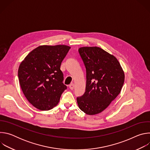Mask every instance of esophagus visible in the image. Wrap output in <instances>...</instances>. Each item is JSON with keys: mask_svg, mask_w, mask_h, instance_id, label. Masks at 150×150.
Returning <instances> with one entry per match:
<instances>
[{"mask_svg": "<svg viewBox=\"0 0 150 150\" xmlns=\"http://www.w3.org/2000/svg\"><path fill=\"white\" fill-rule=\"evenodd\" d=\"M74 86H75V85H74V83H71V84L69 85V88L71 90H73L74 88Z\"/></svg>", "mask_w": 150, "mask_h": 150, "instance_id": "obj_1", "label": "esophagus"}]
</instances>
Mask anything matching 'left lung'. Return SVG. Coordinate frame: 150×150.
I'll list each match as a JSON object with an SVG mask.
<instances>
[{
    "instance_id": "1",
    "label": "left lung",
    "mask_w": 150,
    "mask_h": 150,
    "mask_svg": "<svg viewBox=\"0 0 150 150\" xmlns=\"http://www.w3.org/2000/svg\"><path fill=\"white\" fill-rule=\"evenodd\" d=\"M78 52L87 72L85 92L77 98L79 108L94 115L104 110L121 91L125 73L115 56L100 47H82Z\"/></svg>"
}]
</instances>
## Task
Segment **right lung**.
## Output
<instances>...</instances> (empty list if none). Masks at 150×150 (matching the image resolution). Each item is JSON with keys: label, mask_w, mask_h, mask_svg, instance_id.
<instances>
[{"label": "right lung", "mask_w": 150, "mask_h": 150, "mask_svg": "<svg viewBox=\"0 0 150 150\" xmlns=\"http://www.w3.org/2000/svg\"><path fill=\"white\" fill-rule=\"evenodd\" d=\"M70 48L64 45L40 46L20 63L18 74L21 90L37 109L46 111L54 108L67 89L60 68Z\"/></svg>", "instance_id": "add662e5"}]
</instances>
